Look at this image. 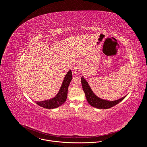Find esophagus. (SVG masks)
I'll use <instances>...</instances> for the list:
<instances>
[{"mask_svg":"<svg viewBox=\"0 0 147 147\" xmlns=\"http://www.w3.org/2000/svg\"><path fill=\"white\" fill-rule=\"evenodd\" d=\"M74 73H75V74H79L80 73V71H81V68H80V66H76V67H75V69H74Z\"/></svg>","mask_w":147,"mask_h":147,"instance_id":"obj_1","label":"esophagus"}]
</instances>
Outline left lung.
<instances>
[{"label":"left lung","instance_id":"8db88e82","mask_svg":"<svg viewBox=\"0 0 147 147\" xmlns=\"http://www.w3.org/2000/svg\"><path fill=\"white\" fill-rule=\"evenodd\" d=\"M82 87L84 92L86 94V99L88 102V103L92 107L101 109H109L114 107L116 105L121 102L124 98H121L118 100L114 101H108L106 100H103L100 98H98L92 91L91 88L90 87L88 82L83 77L81 78Z\"/></svg>","mask_w":147,"mask_h":147}]
</instances>
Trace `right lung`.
Masks as SVG:
<instances>
[{"label": "right lung", "instance_id": "right-lung-1", "mask_svg": "<svg viewBox=\"0 0 147 147\" xmlns=\"http://www.w3.org/2000/svg\"><path fill=\"white\" fill-rule=\"evenodd\" d=\"M72 76V72L70 70L65 77L59 92L55 98L42 102H35V103L38 105L46 109H54L61 105L66 100L68 87L73 78Z\"/></svg>", "mask_w": 147, "mask_h": 147}]
</instances>
